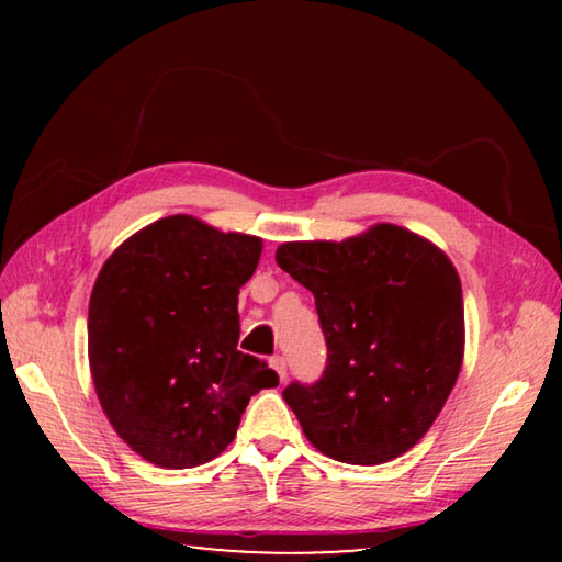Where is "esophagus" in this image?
I'll list each match as a JSON object with an SVG mask.
<instances>
[{
  "mask_svg": "<svg viewBox=\"0 0 562 562\" xmlns=\"http://www.w3.org/2000/svg\"><path fill=\"white\" fill-rule=\"evenodd\" d=\"M270 367L274 369V372H278V376L282 379H288V361H284V357H280V355H274L272 359H270Z\"/></svg>",
  "mask_w": 562,
  "mask_h": 562,
  "instance_id": "1",
  "label": "esophagus"
}]
</instances>
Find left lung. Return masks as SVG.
<instances>
[{"mask_svg":"<svg viewBox=\"0 0 562 562\" xmlns=\"http://www.w3.org/2000/svg\"><path fill=\"white\" fill-rule=\"evenodd\" d=\"M274 260L315 294L327 339L322 379L282 392L304 436L341 463L406 453L461 372L463 294L451 260L392 223L341 243H284Z\"/></svg>","mask_w":562,"mask_h":562,"instance_id":"obj_1","label":"left lung"}]
</instances>
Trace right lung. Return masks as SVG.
I'll return each mask as SVG.
<instances>
[{"instance_id":"right-lung-1","label":"right lung","mask_w":562,"mask_h":562,"mask_svg":"<svg viewBox=\"0 0 562 562\" xmlns=\"http://www.w3.org/2000/svg\"><path fill=\"white\" fill-rule=\"evenodd\" d=\"M262 240L170 215L131 235L103 262L89 302V367L103 414L160 469L221 456L247 402L280 384L243 355L237 294Z\"/></svg>"}]
</instances>
